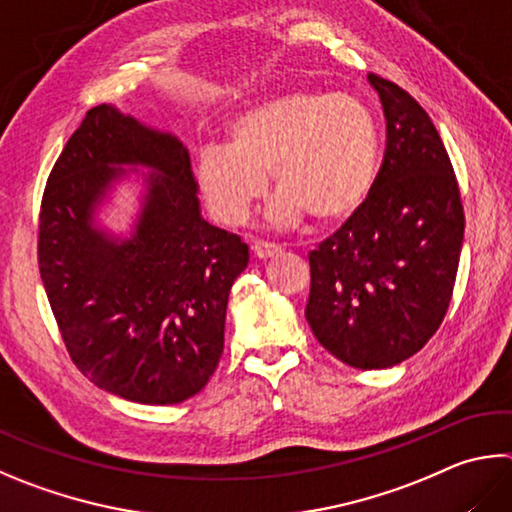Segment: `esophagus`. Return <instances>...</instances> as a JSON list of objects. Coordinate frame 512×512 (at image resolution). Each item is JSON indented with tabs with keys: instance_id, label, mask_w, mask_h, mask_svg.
<instances>
[{
	"instance_id": "obj_1",
	"label": "esophagus",
	"mask_w": 512,
	"mask_h": 512,
	"mask_svg": "<svg viewBox=\"0 0 512 512\" xmlns=\"http://www.w3.org/2000/svg\"><path fill=\"white\" fill-rule=\"evenodd\" d=\"M250 253H253V257L257 259H271L275 255H280L282 248L275 244H266V241H255V244L250 246Z\"/></svg>"
}]
</instances>
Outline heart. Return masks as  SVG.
I'll return each mask as SVG.
<instances>
[{
  "label": "heart",
  "mask_w": 512,
  "mask_h": 512,
  "mask_svg": "<svg viewBox=\"0 0 512 512\" xmlns=\"http://www.w3.org/2000/svg\"><path fill=\"white\" fill-rule=\"evenodd\" d=\"M378 170V129L367 105L349 94L291 91L241 111L226 145L194 159V183L210 217L237 228L268 192L275 228L311 215L320 224L351 217L367 201Z\"/></svg>",
  "instance_id": "obj_1"
}]
</instances>
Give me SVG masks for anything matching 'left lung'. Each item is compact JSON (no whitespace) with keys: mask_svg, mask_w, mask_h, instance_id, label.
<instances>
[{"mask_svg":"<svg viewBox=\"0 0 512 512\" xmlns=\"http://www.w3.org/2000/svg\"><path fill=\"white\" fill-rule=\"evenodd\" d=\"M387 120L385 159L367 201L309 255L306 322L356 369H387L425 347L445 318L463 248V206L430 116L369 73Z\"/></svg>","mask_w":512,"mask_h":512,"instance_id":"obj_1","label":"left lung"}]
</instances>
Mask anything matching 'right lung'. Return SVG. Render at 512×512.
I'll return each instance as SVG.
<instances>
[{
    "mask_svg": "<svg viewBox=\"0 0 512 512\" xmlns=\"http://www.w3.org/2000/svg\"><path fill=\"white\" fill-rule=\"evenodd\" d=\"M144 185L129 236L97 221L115 185ZM190 154L170 132L98 105L55 161L40 212V275L71 360L125 401L199 394L224 353L228 293L248 246L201 217Z\"/></svg>",
    "mask_w": 512,
    "mask_h": 512,
    "instance_id": "add662e5",
    "label": "right lung"
}]
</instances>
